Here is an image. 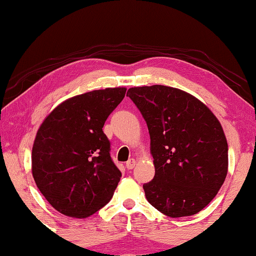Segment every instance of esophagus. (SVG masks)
<instances>
[{"label": "esophagus", "mask_w": 256, "mask_h": 256, "mask_svg": "<svg viewBox=\"0 0 256 256\" xmlns=\"http://www.w3.org/2000/svg\"><path fill=\"white\" fill-rule=\"evenodd\" d=\"M134 166H136V161L134 158H130L128 162H126V168L128 169H134Z\"/></svg>", "instance_id": "34e87169"}]
</instances>
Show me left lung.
<instances>
[{"instance_id": "8db88e82", "label": "left lung", "mask_w": 256, "mask_h": 256, "mask_svg": "<svg viewBox=\"0 0 256 256\" xmlns=\"http://www.w3.org/2000/svg\"><path fill=\"white\" fill-rule=\"evenodd\" d=\"M146 122L155 176L144 184L148 202L172 218L210 204L228 174V143L220 120L181 89L155 84L128 90Z\"/></svg>"}]
</instances>
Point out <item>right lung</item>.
<instances>
[{"instance_id": "1", "label": "right lung", "mask_w": 256, "mask_h": 256, "mask_svg": "<svg viewBox=\"0 0 256 256\" xmlns=\"http://www.w3.org/2000/svg\"><path fill=\"white\" fill-rule=\"evenodd\" d=\"M126 88H106L68 98L40 125L32 174L42 194L66 216L86 218L113 196L122 173L102 128Z\"/></svg>"}]
</instances>
